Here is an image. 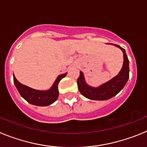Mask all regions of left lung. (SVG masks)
<instances>
[{
  "mask_svg": "<svg viewBox=\"0 0 147 147\" xmlns=\"http://www.w3.org/2000/svg\"><path fill=\"white\" fill-rule=\"evenodd\" d=\"M109 45H113L108 43ZM115 46L120 48L123 52L124 62L121 71L118 75L110 80L109 81L103 83L99 87L90 86L86 83L85 78L82 72H80V76L78 78V88L82 95L93 100H106L116 96L124 88L129 78V60L125 50L117 45Z\"/></svg>",
  "mask_w": 147,
  "mask_h": 147,
  "instance_id": "1",
  "label": "left lung"
}]
</instances>
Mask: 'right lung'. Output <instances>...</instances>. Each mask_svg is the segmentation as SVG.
Instances as JSON below:
<instances>
[{
  "instance_id": "1",
  "label": "right lung",
  "mask_w": 147,
  "mask_h": 147,
  "mask_svg": "<svg viewBox=\"0 0 147 147\" xmlns=\"http://www.w3.org/2000/svg\"><path fill=\"white\" fill-rule=\"evenodd\" d=\"M66 75L67 73L62 74L58 76L53 86L47 91H39L23 85L16 79L14 75V83L19 93L28 102L37 106H47L51 105L58 99L59 94L58 85L59 81Z\"/></svg>"
}]
</instances>
